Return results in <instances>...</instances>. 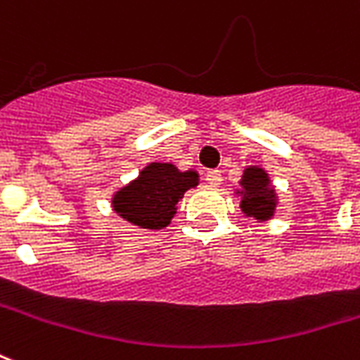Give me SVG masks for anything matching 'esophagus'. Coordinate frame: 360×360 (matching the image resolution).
Returning <instances> with one entry per match:
<instances>
[{"instance_id": "esophagus-1", "label": "esophagus", "mask_w": 360, "mask_h": 360, "mask_svg": "<svg viewBox=\"0 0 360 360\" xmlns=\"http://www.w3.org/2000/svg\"><path fill=\"white\" fill-rule=\"evenodd\" d=\"M206 181L210 183V185H212V187H219L221 181H223L219 169H212V172H207L206 173Z\"/></svg>"}]
</instances>
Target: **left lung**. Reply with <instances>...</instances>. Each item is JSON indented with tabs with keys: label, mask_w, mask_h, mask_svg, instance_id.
Returning <instances> with one entry per match:
<instances>
[{
	"label": "left lung",
	"mask_w": 360,
	"mask_h": 360,
	"mask_svg": "<svg viewBox=\"0 0 360 360\" xmlns=\"http://www.w3.org/2000/svg\"><path fill=\"white\" fill-rule=\"evenodd\" d=\"M242 212L250 217L265 221L269 219L276 206L275 191L269 185L267 173L262 167H246L242 175Z\"/></svg>",
	"instance_id": "left-lung-1"
}]
</instances>
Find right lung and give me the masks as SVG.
Returning <instances> with one entry per match:
<instances>
[{"mask_svg":"<svg viewBox=\"0 0 360 360\" xmlns=\"http://www.w3.org/2000/svg\"><path fill=\"white\" fill-rule=\"evenodd\" d=\"M198 185V173L179 172L172 164L153 162L135 181L114 194L116 214L141 229H164L175 215L177 202Z\"/></svg>","mask_w":360,"mask_h":360,"instance_id":"1","label":"right lung"}]
</instances>
